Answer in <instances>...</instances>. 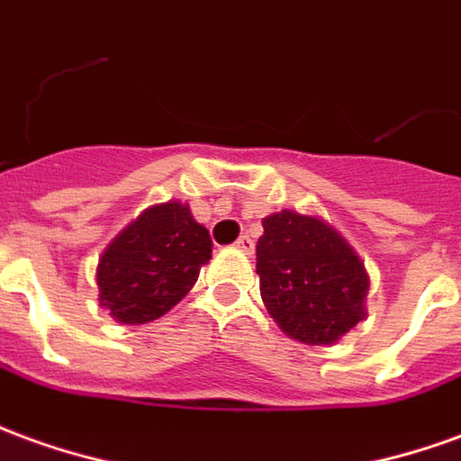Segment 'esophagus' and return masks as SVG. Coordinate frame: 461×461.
Segmentation results:
<instances>
[{
    "instance_id": "obj_1",
    "label": "esophagus",
    "mask_w": 461,
    "mask_h": 461,
    "mask_svg": "<svg viewBox=\"0 0 461 461\" xmlns=\"http://www.w3.org/2000/svg\"><path fill=\"white\" fill-rule=\"evenodd\" d=\"M237 249H241L244 254H252L254 252V240L249 234H241L240 240H237Z\"/></svg>"
}]
</instances>
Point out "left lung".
<instances>
[{"mask_svg":"<svg viewBox=\"0 0 461 461\" xmlns=\"http://www.w3.org/2000/svg\"><path fill=\"white\" fill-rule=\"evenodd\" d=\"M257 275L264 307L286 337L334 344L366 317L365 262L339 231L312 214L264 217Z\"/></svg>","mask_w":461,"mask_h":461,"instance_id":"1","label":"left lung"}]
</instances>
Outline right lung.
Segmentation results:
<instances>
[{"label": "right lung", "mask_w": 461, "mask_h": 461, "mask_svg": "<svg viewBox=\"0 0 461 461\" xmlns=\"http://www.w3.org/2000/svg\"><path fill=\"white\" fill-rule=\"evenodd\" d=\"M209 259V231L194 221L189 207L175 199L154 204L99 257V304L122 324L159 320L186 297Z\"/></svg>", "instance_id": "1"}]
</instances>
